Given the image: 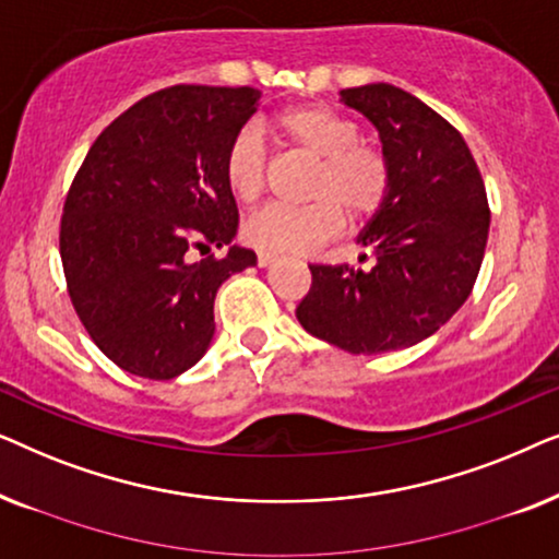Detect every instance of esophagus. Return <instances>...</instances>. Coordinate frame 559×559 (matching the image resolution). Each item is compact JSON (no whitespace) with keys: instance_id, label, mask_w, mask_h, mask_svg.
<instances>
[{"instance_id":"esophagus-1","label":"esophagus","mask_w":559,"mask_h":559,"mask_svg":"<svg viewBox=\"0 0 559 559\" xmlns=\"http://www.w3.org/2000/svg\"><path fill=\"white\" fill-rule=\"evenodd\" d=\"M274 262H277V257H274V254H266V251H259V254H257V264L259 266H270Z\"/></svg>"}]
</instances>
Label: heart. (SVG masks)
<instances>
[{"label":"heart","mask_w":559,"mask_h":559,"mask_svg":"<svg viewBox=\"0 0 559 559\" xmlns=\"http://www.w3.org/2000/svg\"><path fill=\"white\" fill-rule=\"evenodd\" d=\"M272 132L287 147L318 159L302 209L259 211L243 224V239L266 254H308L350 224L371 218L389 195L392 170L384 152L361 140V129L346 114L323 104L289 106L274 114ZM224 182L236 201L257 203L266 182V152L257 132L241 129L226 147Z\"/></svg>","instance_id":"1"}]
</instances>
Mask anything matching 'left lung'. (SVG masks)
Segmentation results:
<instances>
[{
  "label": "left lung",
  "mask_w": 559,
  "mask_h": 559,
  "mask_svg": "<svg viewBox=\"0 0 559 559\" xmlns=\"http://www.w3.org/2000/svg\"><path fill=\"white\" fill-rule=\"evenodd\" d=\"M341 102L377 127L392 186L356 236L371 251L369 270L310 264L297 320L331 346L371 356L430 338L461 310L491 213L468 144L438 111L392 83L343 88Z\"/></svg>",
  "instance_id": "8db88e82"
}]
</instances>
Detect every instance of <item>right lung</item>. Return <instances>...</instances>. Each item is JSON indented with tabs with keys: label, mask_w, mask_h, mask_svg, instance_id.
<instances>
[{
	"label": "right lung",
	"mask_w": 559,
	"mask_h": 559,
	"mask_svg": "<svg viewBox=\"0 0 559 559\" xmlns=\"http://www.w3.org/2000/svg\"><path fill=\"white\" fill-rule=\"evenodd\" d=\"M249 86L144 96L91 144L63 205L60 259L81 323L119 369L167 381L201 361L224 282L257 264L231 243L224 155L259 109ZM228 246L193 263V248Z\"/></svg>",
	"instance_id": "right-lung-1"
}]
</instances>
